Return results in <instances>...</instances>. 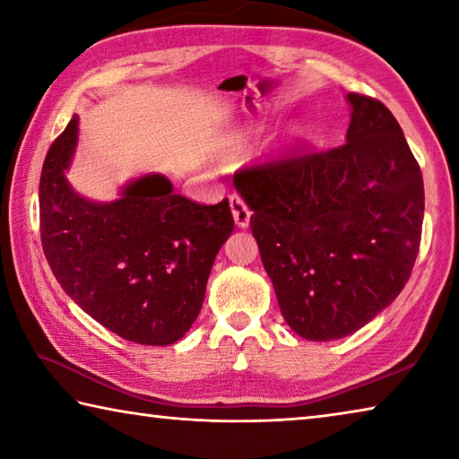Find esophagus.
Instances as JSON below:
<instances>
[{"label": "esophagus", "mask_w": 459, "mask_h": 459, "mask_svg": "<svg viewBox=\"0 0 459 459\" xmlns=\"http://www.w3.org/2000/svg\"><path fill=\"white\" fill-rule=\"evenodd\" d=\"M229 202H230L232 216H235V222L238 224L240 229H247L248 222H251V211H248V206L245 204V200L240 198L238 194H230Z\"/></svg>", "instance_id": "obj_1"}]
</instances>
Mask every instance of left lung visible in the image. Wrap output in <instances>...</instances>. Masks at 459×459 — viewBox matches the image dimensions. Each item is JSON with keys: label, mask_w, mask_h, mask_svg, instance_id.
<instances>
[{"label": "left lung", "mask_w": 459, "mask_h": 459, "mask_svg": "<svg viewBox=\"0 0 459 459\" xmlns=\"http://www.w3.org/2000/svg\"><path fill=\"white\" fill-rule=\"evenodd\" d=\"M346 143L235 174L281 314L301 338L360 330L397 298L423 227V176L380 100L348 92Z\"/></svg>", "instance_id": "obj_1"}]
</instances>
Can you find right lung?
<instances>
[{
    "instance_id": "right-lung-1",
    "label": "right lung",
    "mask_w": 459,
    "mask_h": 459,
    "mask_svg": "<svg viewBox=\"0 0 459 459\" xmlns=\"http://www.w3.org/2000/svg\"><path fill=\"white\" fill-rule=\"evenodd\" d=\"M79 117L54 139L40 176V237L56 281L92 320L129 342L168 346L196 320L216 253L235 229L229 200L206 206L150 174L99 204L65 169Z\"/></svg>"
}]
</instances>
